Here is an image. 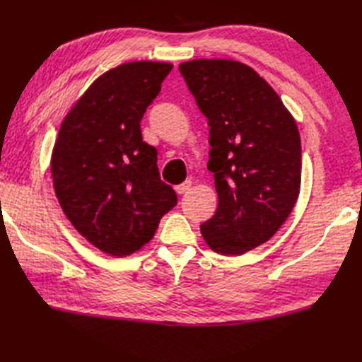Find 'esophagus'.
<instances>
[{"mask_svg": "<svg viewBox=\"0 0 362 362\" xmlns=\"http://www.w3.org/2000/svg\"><path fill=\"white\" fill-rule=\"evenodd\" d=\"M190 186H192V181H190V180H187V181H184L182 184H178V186L175 187V190L178 192L180 195H182V194H186V192L190 189Z\"/></svg>", "mask_w": 362, "mask_h": 362, "instance_id": "obj_1", "label": "esophagus"}]
</instances>
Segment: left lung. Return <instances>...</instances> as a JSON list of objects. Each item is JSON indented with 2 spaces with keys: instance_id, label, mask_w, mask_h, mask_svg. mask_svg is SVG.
Masks as SVG:
<instances>
[{
  "instance_id": "left-lung-1",
  "label": "left lung",
  "mask_w": 362,
  "mask_h": 362,
  "mask_svg": "<svg viewBox=\"0 0 362 362\" xmlns=\"http://www.w3.org/2000/svg\"><path fill=\"white\" fill-rule=\"evenodd\" d=\"M181 76L207 117L218 207L202 224L212 251L242 255L276 234L300 190V136L267 80L234 60H190Z\"/></svg>"
}]
</instances>
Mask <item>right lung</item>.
<instances>
[{
    "instance_id": "1",
    "label": "right lung",
    "mask_w": 362,
    "mask_h": 362,
    "mask_svg": "<svg viewBox=\"0 0 362 362\" xmlns=\"http://www.w3.org/2000/svg\"><path fill=\"white\" fill-rule=\"evenodd\" d=\"M172 68L132 62L110 69L62 122L51 159L55 195L78 234L105 254L139 251L178 203L160 181L156 148L141 133L142 116Z\"/></svg>"
}]
</instances>
